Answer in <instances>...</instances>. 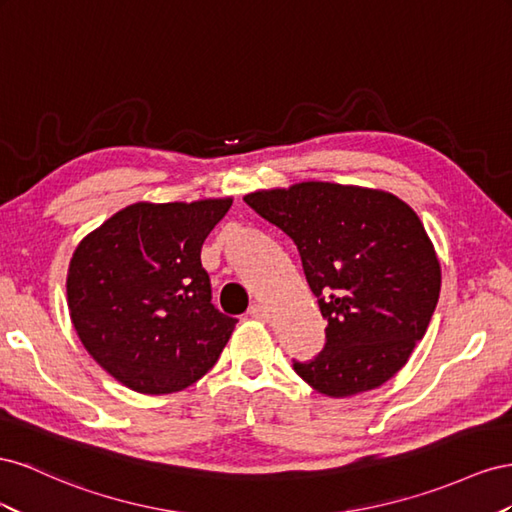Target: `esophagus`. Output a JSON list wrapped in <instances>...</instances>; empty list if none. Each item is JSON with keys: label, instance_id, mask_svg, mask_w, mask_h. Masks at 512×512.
I'll return each instance as SVG.
<instances>
[{"label": "esophagus", "instance_id": "obj_1", "mask_svg": "<svg viewBox=\"0 0 512 512\" xmlns=\"http://www.w3.org/2000/svg\"><path fill=\"white\" fill-rule=\"evenodd\" d=\"M248 317H253V319H268V309H266L264 304L255 302V304H251V309H248Z\"/></svg>", "mask_w": 512, "mask_h": 512}]
</instances>
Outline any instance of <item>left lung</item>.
Segmentation results:
<instances>
[{
	"label": "left lung",
	"mask_w": 512,
	"mask_h": 512,
	"mask_svg": "<svg viewBox=\"0 0 512 512\" xmlns=\"http://www.w3.org/2000/svg\"><path fill=\"white\" fill-rule=\"evenodd\" d=\"M294 240L328 321L326 345L294 371L328 397L386 384L425 337L442 270L416 212L384 191L300 182L246 195Z\"/></svg>",
	"instance_id": "left-lung-1"
}]
</instances>
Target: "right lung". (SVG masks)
<instances>
[{
  "label": "right lung",
  "instance_id": "add662e5",
  "mask_svg": "<svg viewBox=\"0 0 512 512\" xmlns=\"http://www.w3.org/2000/svg\"><path fill=\"white\" fill-rule=\"evenodd\" d=\"M231 201L133 203L72 253V326L90 356L126 388L184 390L221 356L238 319L214 309L201 246Z\"/></svg>",
  "mask_w": 512,
  "mask_h": 512
}]
</instances>
